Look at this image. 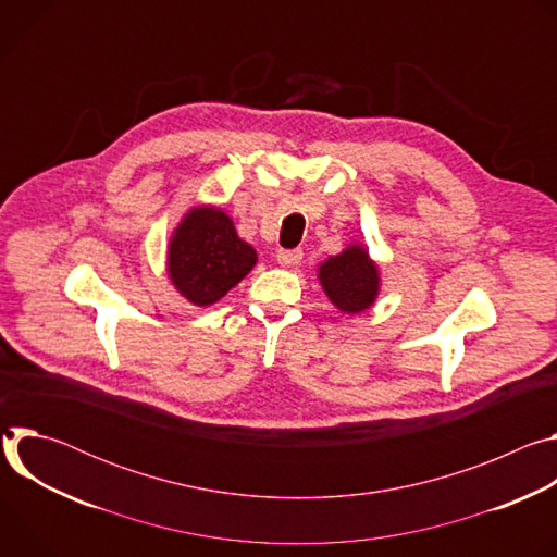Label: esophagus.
<instances>
[{"instance_id": "esophagus-1", "label": "esophagus", "mask_w": 557, "mask_h": 557, "mask_svg": "<svg viewBox=\"0 0 557 557\" xmlns=\"http://www.w3.org/2000/svg\"><path fill=\"white\" fill-rule=\"evenodd\" d=\"M301 256H304V253H301L299 249H280L277 256H275V260H277L280 267L293 269V267H297V264L301 262Z\"/></svg>"}]
</instances>
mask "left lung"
<instances>
[{"mask_svg": "<svg viewBox=\"0 0 557 557\" xmlns=\"http://www.w3.org/2000/svg\"><path fill=\"white\" fill-rule=\"evenodd\" d=\"M320 282L331 301L352 314L370 308L379 293V271L359 245H350L344 253L329 258L320 267Z\"/></svg>", "mask_w": 557, "mask_h": 557, "instance_id": "1", "label": "left lung"}]
</instances>
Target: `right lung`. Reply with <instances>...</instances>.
<instances>
[{"label": "right lung", "mask_w": 557, "mask_h": 557, "mask_svg": "<svg viewBox=\"0 0 557 557\" xmlns=\"http://www.w3.org/2000/svg\"><path fill=\"white\" fill-rule=\"evenodd\" d=\"M258 262L231 218L213 207H196L178 224L168 258L174 286L196 306L215 304Z\"/></svg>", "instance_id": "obj_1"}]
</instances>
